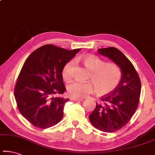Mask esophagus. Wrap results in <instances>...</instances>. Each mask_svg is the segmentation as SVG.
Returning <instances> with one entry per match:
<instances>
[{
	"mask_svg": "<svg viewBox=\"0 0 155 155\" xmlns=\"http://www.w3.org/2000/svg\"><path fill=\"white\" fill-rule=\"evenodd\" d=\"M71 101H82V98H71Z\"/></svg>",
	"mask_w": 155,
	"mask_h": 155,
	"instance_id": "esophagus-1",
	"label": "esophagus"
}]
</instances>
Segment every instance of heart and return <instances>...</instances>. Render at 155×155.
I'll return each mask as SVG.
<instances>
[{"mask_svg": "<svg viewBox=\"0 0 155 155\" xmlns=\"http://www.w3.org/2000/svg\"><path fill=\"white\" fill-rule=\"evenodd\" d=\"M84 66L91 71L89 80L94 82L82 83L73 82L67 87L71 97L82 98L97 90L101 95L110 94L117 88L122 80V71L114 63H105L104 60L94 55L84 56L82 59ZM74 62L71 61L65 65L62 70L64 80H70L73 77Z\"/></svg>", "mask_w": 155, "mask_h": 155, "instance_id": "obj_1", "label": "heart"}]
</instances>
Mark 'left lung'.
Wrapping results in <instances>:
<instances>
[{"label":"left lung","mask_w":155,"mask_h":155,"mask_svg":"<svg viewBox=\"0 0 155 155\" xmlns=\"http://www.w3.org/2000/svg\"><path fill=\"white\" fill-rule=\"evenodd\" d=\"M98 53L108 57L120 66L122 80L115 91L101 98L89 118L96 129L107 133L124 127L135 113L140 101L141 83L132 63L118 49H98Z\"/></svg>","instance_id":"8db88e82"}]
</instances>
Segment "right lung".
<instances>
[{
  "mask_svg": "<svg viewBox=\"0 0 155 155\" xmlns=\"http://www.w3.org/2000/svg\"><path fill=\"white\" fill-rule=\"evenodd\" d=\"M80 50L45 45L24 62L14 94L20 113L33 126L47 129L61 121L64 105L69 99L54 95L64 93L63 68Z\"/></svg>",
  "mask_w": 155,
  "mask_h": 155,
  "instance_id": "obj_1",
  "label": "right lung"
}]
</instances>
